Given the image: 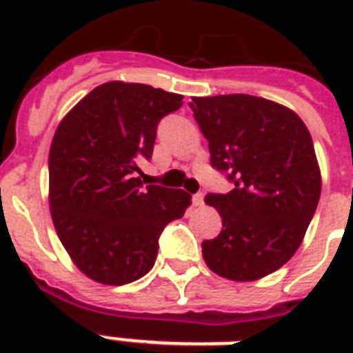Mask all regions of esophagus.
Listing matches in <instances>:
<instances>
[{"mask_svg": "<svg viewBox=\"0 0 353 353\" xmlns=\"http://www.w3.org/2000/svg\"><path fill=\"white\" fill-rule=\"evenodd\" d=\"M192 201H194V205H198V207H201V205L205 203V194H203V192L194 194V196H192Z\"/></svg>", "mask_w": 353, "mask_h": 353, "instance_id": "1", "label": "esophagus"}]
</instances>
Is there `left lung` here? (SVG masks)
Masks as SVG:
<instances>
[{
  "label": "left lung",
  "instance_id": "obj_1",
  "mask_svg": "<svg viewBox=\"0 0 353 353\" xmlns=\"http://www.w3.org/2000/svg\"><path fill=\"white\" fill-rule=\"evenodd\" d=\"M210 165L234 185L207 194L223 229L205 240L210 271L251 282L280 269L301 245L321 198L312 135L295 112L252 95L194 97Z\"/></svg>",
  "mask_w": 353,
  "mask_h": 353
}]
</instances>
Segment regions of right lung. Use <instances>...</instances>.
Instances as JSON below:
<instances>
[{
	"mask_svg": "<svg viewBox=\"0 0 353 353\" xmlns=\"http://www.w3.org/2000/svg\"><path fill=\"white\" fill-rule=\"evenodd\" d=\"M183 97L146 84L106 82L58 124L49 152V203L57 234L95 282L130 284L154 268L159 236L192 196L181 188L143 187L157 124Z\"/></svg>",
	"mask_w": 353,
	"mask_h": 353,
	"instance_id": "obj_1",
	"label": "right lung"
}]
</instances>
